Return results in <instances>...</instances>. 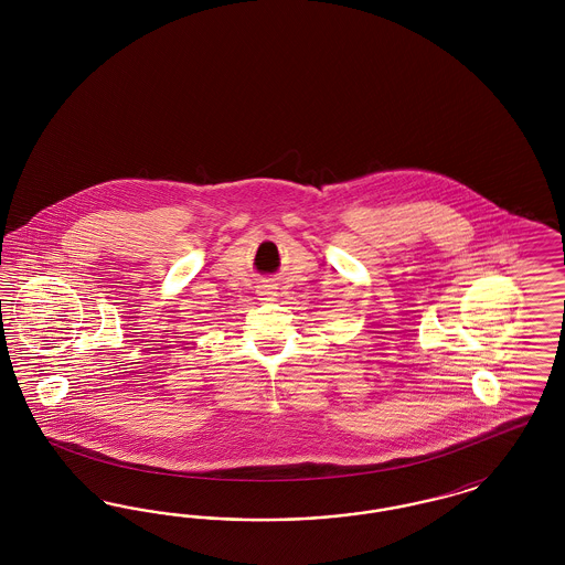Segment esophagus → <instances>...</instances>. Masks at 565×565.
Wrapping results in <instances>:
<instances>
[{
	"instance_id": "esophagus-1",
	"label": "esophagus",
	"mask_w": 565,
	"mask_h": 565,
	"mask_svg": "<svg viewBox=\"0 0 565 565\" xmlns=\"http://www.w3.org/2000/svg\"><path fill=\"white\" fill-rule=\"evenodd\" d=\"M277 284H270V281H265V284H260L258 288H256V295L260 296V300H265V302H270V300H277Z\"/></svg>"
}]
</instances>
